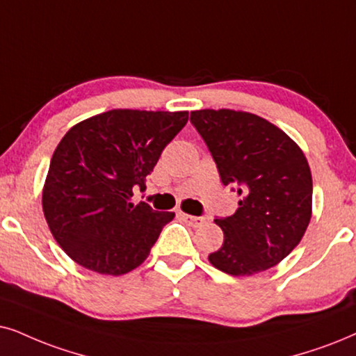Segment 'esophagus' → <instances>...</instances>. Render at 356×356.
Masks as SVG:
<instances>
[{
    "instance_id": "esophagus-1",
    "label": "esophagus",
    "mask_w": 356,
    "mask_h": 356,
    "mask_svg": "<svg viewBox=\"0 0 356 356\" xmlns=\"http://www.w3.org/2000/svg\"><path fill=\"white\" fill-rule=\"evenodd\" d=\"M181 217L186 220V222L191 225L193 228H199L202 225L205 223V218L204 217H193V215H187V213H181Z\"/></svg>"
}]
</instances>
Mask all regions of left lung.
<instances>
[{"label":"left lung","mask_w":356,"mask_h":356,"mask_svg":"<svg viewBox=\"0 0 356 356\" xmlns=\"http://www.w3.org/2000/svg\"><path fill=\"white\" fill-rule=\"evenodd\" d=\"M191 121L223 186L241 197L235 213L215 218L225 240L209 261L232 276L276 266L299 245L312 217V174L302 149L277 126L246 111L197 110Z\"/></svg>","instance_id":"1"}]
</instances>
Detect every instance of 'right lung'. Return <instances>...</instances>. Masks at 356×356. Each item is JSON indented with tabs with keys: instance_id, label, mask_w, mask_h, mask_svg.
Returning a JSON list of instances; mask_svg holds the SVG:
<instances>
[{
	"instance_id": "add662e5",
	"label": "right lung",
	"mask_w": 356,
	"mask_h": 356,
	"mask_svg": "<svg viewBox=\"0 0 356 356\" xmlns=\"http://www.w3.org/2000/svg\"><path fill=\"white\" fill-rule=\"evenodd\" d=\"M188 111L110 110L67 131L54 151L42 210L60 248L80 266L120 276L149 256L174 211L131 204L134 188L186 126Z\"/></svg>"
}]
</instances>
